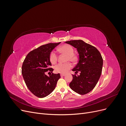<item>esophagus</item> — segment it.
<instances>
[{"label": "esophagus", "mask_w": 126, "mask_h": 126, "mask_svg": "<svg viewBox=\"0 0 126 126\" xmlns=\"http://www.w3.org/2000/svg\"><path fill=\"white\" fill-rule=\"evenodd\" d=\"M65 75H66L65 74H60V76H61V77H63V76H64Z\"/></svg>", "instance_id": "1"}]
</instances>
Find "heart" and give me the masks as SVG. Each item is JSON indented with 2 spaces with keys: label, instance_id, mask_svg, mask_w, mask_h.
Instances as JSON below:
<instances>
[{
  "label": "heart",
  "instance_id": "heart-1",
  "mask_svg": "<svg viewBox=\"0 0 126 126\" xmlns=\"http://www.w3.org/2000/svg\"><path fill=\"white\" fill-rule=\"evenodd\" d=\"M58 50L63 54L68 55L67 60H70L74 62L76 60V57L74 54V49L69 45H64L58 48ZM49 60L52 64H55L57 61V55L54 51H52L49 55ZM72 65L71 63H59L55 66V70L57 73L66 74L70 69Z\"/></svg>",
  "mask_w": 126,
  "mask_h": 126
}]
</instances>
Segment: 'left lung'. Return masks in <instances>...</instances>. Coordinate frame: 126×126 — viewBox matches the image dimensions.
<instances>
[{"label": "left lung", "instance_id": "1", "mask_svg": "<svg viewBox=\"0 0 126 126\" xmlns=\"http://www.w3.org/2000/svg\"><path fill=\"white\" fill-rule=\"evenodd\" d=\"M65 43L77 49L79 54L78 63L72 70L77 75H72L69 87L80 94L89 93L97 85L101 74L103 59L100 53L96 47L81 40L68 41Z\"/></svg>", "mask_w": 126, "mask_h": 126}]
</instances>
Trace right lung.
<instances>
[{
	"label": "right lung",
	"instance_id": "obj_1",
	"mask_svg": "<svg viewBox=\"0 0 126 126\" xmlns=\"http://www.w3.org/2000/svg\"><path fill=\"white\" fill-rule=\"evenodd\" d=\"M61 43H49L41 46L30 51L22 63L21 73L28 89L36 96L44 98L50 94L55 89L60 74L52 73L54 69L50 68L51 63L49 55ZM52 73L49 76L45 72Z\"/></svg>",
	"mask_w": 126,
	"mask_h": 126
}]
</instances>
